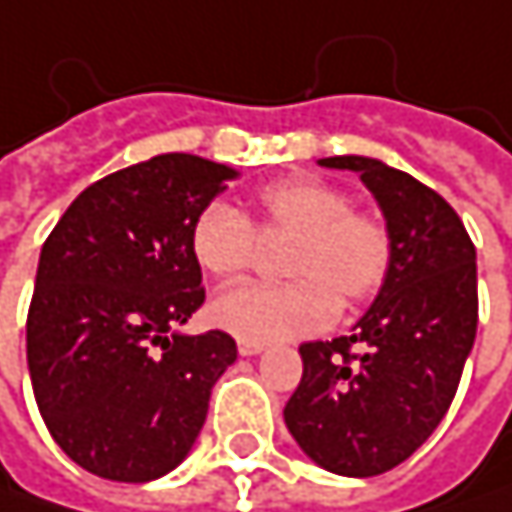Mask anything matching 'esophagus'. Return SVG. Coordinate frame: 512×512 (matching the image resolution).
Instances as JSON below:
<instances>
[{
    "label": "esophagus",
    "instance_id": "esophagus-1",
    "mask_svg": "<svg viewBox=\"0 0 512 512\" xmlns=\"http://www.w3.org/2000/svg\"><path fill=\"white\" fill-rule=\"evenodd\" d=\"M237 350H240V356L252 358V356H260V353H263V344H249V341H240V344H237Z\"/></svg>",
    "mask_w": 512,
    "mask_h": 512
}]
</instances>
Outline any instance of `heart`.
<instances>
[{"label": "heart", "mask_w": 512, "mask_h": 512, "mask_svg": "<svg viewBox=\"0 0 512 512\" xmlns=\"http://www.w3.org/2000/svg\"><path fill=\"white\" fill-rule=\"evenodd\" d=\"M350 195L320 177H281L255 195V228L263 237H293L284 252L290 281H243L222 290L210 320L249 344L305 338L329 329L341 305L373 296L391 266L388 225L367 210H353ZM252 222L216 201L189 231V252L213 278L243 272L255 257Z\"/></svg>", "instance_id": "heart-1"}]
</instances>
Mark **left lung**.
Returning a JSON list of instances; mask_svg holds the SVG:
<instances>
[{"mask_svg":"<svg viewBox=\"0 0 512 512\" xmlns=\"http://www.w3.org/2000/svg\"><path fill=\"white\" fill-rule=\"evenodd\" d=\"M356 171L391 234L388 275L353 335L299 347L302 382L284 424L305 457L344 477L409 460L445 418L477 335V255L454 207L370 156H326Z\"/></svg>","mask_w":512,"mask_h":512,"instance_id":"left-lung-1","label":"left lung"}]
</instances>
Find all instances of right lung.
<instances>
[{"label": "right lung", "instance_id": "obj_1", "mask_svg": "<svg viewBox=\"0 0 512 512\" xmlns=\"http://www.w3.org/2000/svg\"><path fill=\"white\" fill-rule=\"evenodd\" d=\"M234 177L204 156H151L91 183L41 249L29 376L55 445L97 477L177 468L237 361L231 335L180 332L204 305L192 222Z\"/></svg>", "mask_w": 512, "mask_h": 512}]
</instances>
